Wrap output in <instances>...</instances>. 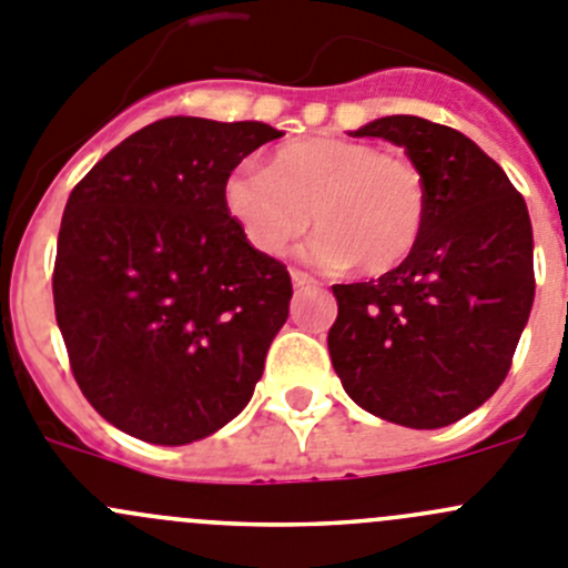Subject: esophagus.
Listing matches in <instances>:
<instances>
[{"label":"esophagus","instance_id":"esophagus-1","mask_svg":"<svg viewBox=\"0 0 568 568\" xmlns=\"http://www.w3.org/2000/svg\"><path fill=\"white\" fill-rule=\"evenodd\" d=\"M291 280H294V288H313V285H318V280L302 272V268H291Z\"/></svg>","mask_w":568,"mask_h":568}]
</instances>
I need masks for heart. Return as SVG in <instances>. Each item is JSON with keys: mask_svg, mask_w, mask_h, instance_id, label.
I'll list each match as a JSON object with an SVG mask.
<instances>
[{"mask_svg": "<svg viewBox=\"0 0 568 568\" xmlns=\"http://www.w3.org/2000/svg\"><path fill=\"white\" fill-rule=\"evenodd\" d=\"M224 205L263 255H283L311 227L313 211V261L385 274L422 239L427 185L407 158L355 138L313 135L274 150L268 169H235Z\"/></svg>", "mask_w": 568, "mask_h": 568, "instance_id": "1", "label": "heart"}]
</instances>
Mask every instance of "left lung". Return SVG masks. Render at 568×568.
I'll list each match as a JSON object with an SVG mask.
<instances>
[{"label":"left lung","mask_w":568,"mask_h":568,"mask_svg":"<svg viewBox=\"0 0 568 568\" xmlns=\"http://www.w3.org/2000/svg\"><path fill=\"white\" fill-rule=\"evenodd\" d=\"M355 138L405 146L427 185V219L405 263L333 285L329 361L363 410L436 430L508 377L536 296L530 216L499 163L453 126L385 115Z\"/></svg>","instance_id":"1"}]
</instances>
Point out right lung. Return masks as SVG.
Instances as JSON below:
<instances>
[{
    "mask_svg": "<svg viewBox=\"0 0 568 568\" xmlns=\"http://www.w3.org/2000/svg\"><path fill=\"white\" fill-rule=\"evenodd\" d=\"M280 135L263 121L169 115L71 191L54 318L82 396L126 436L200 442L250 402L294 288L227 213L224 183Z\"/></svg>",
    "mask_w": 568,
    "mask_h": 568,
    "instance_id": "1",
    "label": "right lung"
}]
</instances>
